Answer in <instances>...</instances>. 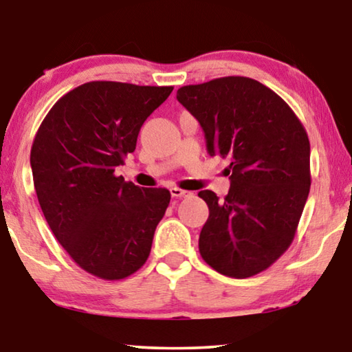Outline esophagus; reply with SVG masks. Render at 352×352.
I'll return each mask as SVG.
<instances>
[{"instance_id":"34e87169","label":"esophagus","mask_w":352,"mask_h":352,"mask_svg":"<svg viewBox=\"0 0 352 352\" xmlns=\"http://www.w3.org/2000/svg\"><path fill=\"white\" fill-rule=\"evenodd\" d=\"M170 192H171V197H175V199H182V197L189 195V192L182 190V189H179V187H171Z\"/></svg>"}]
</instances>
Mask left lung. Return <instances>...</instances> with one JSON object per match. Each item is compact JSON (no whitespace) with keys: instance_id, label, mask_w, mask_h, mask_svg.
I'll use <instances>...</instances> for the list:
<instances>
[{"instance_id":"1","label":"left lung","mask_w":352,"mask_h":352,"mask_svg":"<svg viewBox=\"0 0 352 352\" xmlns=\"http://www.w3.org/2000/svg\"><path fill=\"white\" fill-rule=\"evenodd\" d=\"M176 98L199 120L210 155L230 160V190L199 192L210 216L201 258L228 277L266 271L290 247L311 187L306 129L272 89L247 76L182 86Z\"/></svg>"}]
</instances>
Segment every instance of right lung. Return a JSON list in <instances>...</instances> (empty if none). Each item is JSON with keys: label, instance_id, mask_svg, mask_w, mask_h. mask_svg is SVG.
Instances as JSON below:
<instances>
[{"label": "right lung", "instance_id": "add662e5", "mask_svg": "<svg viewBox=\"0 0 352 352\" xmlns=\"http://www.w3.org/2000/svg\"><path fill=\"white\" fill-rule=\"evenodd\" d=\"M173 86L89 81L52 105L30 152L36 197L54 237L86 272L120 280L144 266L170 190L115 175Z\"/></svg>", "mask_w": 352, "mask_h": 352}]
</instances>
